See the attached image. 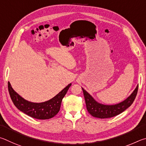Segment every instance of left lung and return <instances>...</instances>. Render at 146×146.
<instances>
[{
	"instance_id": "1",
	"label": "left lung",
	"mask_w": 146,
	"mask_h": 146,
	"mask_svg": "<svg viewBox=\"0 0 146 146\" xmlns=\"http://www.w3.org/2000/svg\"><path fill=\"white\" fill-rule=\"evenodd\" d=\"M139 85L137 86L131 95L121 103L115 104H101L94 99L90 94L81 87L85 97L86 109L88 113L94 117L99 119H106L116 116L121 113L131 105L136 98Z\"/></svg>"
}]
</instances>
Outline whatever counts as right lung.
<instances>
[{
  "label": "right lung",
  "mask_w": 146,
  "mask_h": 146,
  "mask_svg": "<svg viewBox=\"0 0 146 146\" xmlns=\"http://www.w3.org/2000/svg\"><path fill=\"white\" fill-rule=\"evenodd\" d=\"M71 85L72 83L68 84L54 98L42 103H33L27 101L13 90L9 82L8 90L13 103L20 111L33 118L45 120L52 118L58 113L62 99Z\"/></svg>",
  "instance_id": "obj_1"
}]
</instances>
